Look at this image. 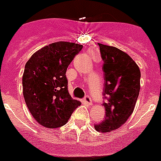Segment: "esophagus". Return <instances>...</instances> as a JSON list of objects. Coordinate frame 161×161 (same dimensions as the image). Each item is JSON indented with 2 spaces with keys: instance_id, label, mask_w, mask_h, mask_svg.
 <instances>
[{
  "instance_id": "34e87169",
  "label": "esophagus",
  "mask_w": 161,
  "mask_h": 161,
  "mask_svg": "<svg viewBox=\"0 0 161 161\" xmlns=\"http://www.w3.org/2000/svg\"><path fill=\"white\" fill-rule=\"evenodd\" d=\"M83 100H84V102H85L87 104H89V105H90V104H92V103H93V102H92V98H91L88 95L85 96V97H84V98H83Z\"/></svg>"
}]
</instances>
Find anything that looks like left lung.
<instances>
[{
  "label": "left lung",
  "mask_w": 161,
  "mask_h": 161,
  "mask_svg": "<svg viewBox=\"0 0 161 161\" xmlns=\"http://www.w3.org/2000/svg\"><path fill=\"white\" fill-rule=\"evenodd\" d=\"M103 61V103L105 118L94 125L98 132L107 133L121 127L135 109L140 88V71L126 53L117 47L98 43Z\"/></svg>",
  "instance_id": "obj_1"
}]
</instances>
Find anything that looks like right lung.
<instances>
[{
  "label": "right lung",
  "mask_w": 161,
  "mask_h": 161,
  "mask_svg": "<svg viewBox=\"0 0 161 161\" xmlns=\"http://www.w3.org/2000/svg\"><path fill=\"white\" fill-rule=\"evenodd\" d=\"M82 48L79 44L57 42L36 52L26 62L22 76L24 99L31 115L44 127L63 126L81 105L68 93L66 71Z\"/></svg>",
  "instance_id": "1"
}]
</instances>
